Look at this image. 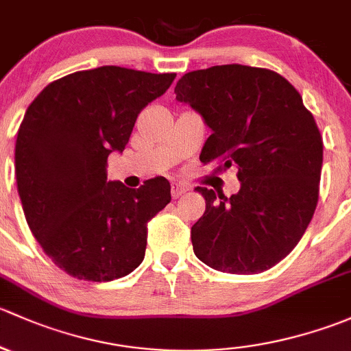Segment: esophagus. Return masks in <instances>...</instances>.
<instances>
[{"label":"esophagus","mask_w":351,"mask_h":351,"mask_svg":"<svg viewBox=\"0 0 351 351\" xmlns=\"http://www.w3.org/2000/svg\"><path fill=\"white\" fill-rule=\"evenodd\" d=\"M187 191H189V187L182 186V184H172V197H174V199L182 196V194L187 193Z\"/></svg>","instance_id":"34e87169"}]
</instances>
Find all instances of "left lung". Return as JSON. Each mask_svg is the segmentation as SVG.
<instances>
[{
  "instance_id": "left-lung-1",
  "label": "left lung",
  "mask_w": 351,
  "mask_h": 351,
  "mask_svg": "<svg viewBox=\"0 0 351 351\" xmlns=\"http://www.w3.org/2000/svg\"><path fill=\"white\" fill-rule=\"evenodd\" d=\"M174 93L211 128L199 160L233 165L240 180L230 197L196 187L206 211L191 228L194 254L219 272L269 270L298 245L317 204L323 138L313 114L282 75L240 64L187 72Z\"/></svg>"
}]
</instances>
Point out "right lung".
<instances>
[{"label": "right lung", "mask_w": 351, "mask_h": 351, "mask_svg": "<svg viewBox=\"0 0 351 351\" xmlns=\"http://www.w3.org/2000/svg\"><path fill=\"white\" fill-rule=\"evenodd\" d=\"M174 79L103 66L50 82L28 106L14 145L18 194L34 237L69 276L108 282L142 263L147 223L171 202V184L154 177L130 189L108 180L106 162Z\"/></svg>", "instance_id": "add662e5"}]
</instances>
